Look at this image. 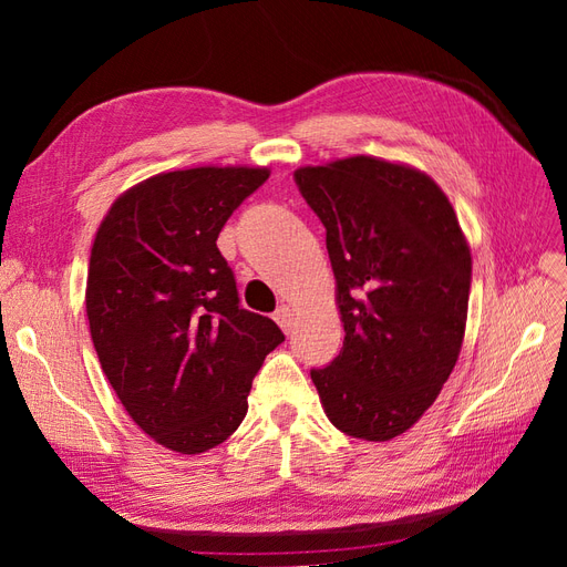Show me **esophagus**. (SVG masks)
Here are the masks:
<instances>
[{"instance_id": "esophagus-1", "label": "esophagus", "mask_w": 567, "mask_h": 567, "mask_svg": "<svg viewBox=\"0 0 567 567\" xmlns=\"http://www.w3.org/2000/svg\"><path fill=\"white\" fill-rule=\"evenodd\" d=\"M274 319H277V323L281 326L284 333H290V329H293V310H290L288 305H281L277 312H274Z\"/></svg>"}]
</instances>
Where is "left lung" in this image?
<instances>
[{
    "label": "left lung",
    "mask_w": 567,
    "mask_h": 567,
    "mask_svg": "<svg viewBox=\"0 0 567 567\" xmlns=\"http://www.w3.org/2000/svg\"><path fill=\"white\" fill-rule=\"evenodd\" d=\"M326 227L346 340L312 369L321 406L346 435L409 431L456 367L466 333L471 248L442 188L416 167L352 156L296 169Z\"/></svg>",
    "instance_id": "8db88e82"
}]
</instances>
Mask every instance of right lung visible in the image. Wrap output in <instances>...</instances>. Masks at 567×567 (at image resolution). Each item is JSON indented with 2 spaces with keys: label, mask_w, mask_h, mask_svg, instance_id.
<instances>
[{
  "label": "right lung",
  "mask_w": 567,
  "mask_h": 567,
  "mask_svg": "<svg viewBox=\"0 0 567 567\" xmlns=\"http://www.w3.org/2000/svg\"><path fill=\"white\" fill-rule=\"evenodd\" d=\"M267 167H192L127 188L101 221L87 271V319L109 383L163 447L200 454L248 411L265 357L284 342L269 317L238 305L217 248Z\"/></svg>",
  "instance_id": "obj_1"
}]
</instances>
